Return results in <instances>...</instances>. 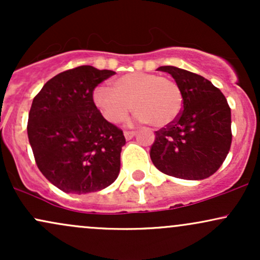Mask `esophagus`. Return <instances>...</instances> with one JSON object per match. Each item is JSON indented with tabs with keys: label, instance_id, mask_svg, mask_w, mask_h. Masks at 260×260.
<instances>
[{
	"label": "esophagus",
	"instance_id": "esophagus-1",
	"mask_svg": "<svg viewBox=\"0 0 260 260\" xmlns=\"http://www.w3.org/2000/svg\"><path fill=\"white\" fill-rule=\"evenodd\" d=\"M123 134H124V138H126L127 140H129V139H132L134 136H136V132H133V131H126Z\"/></svg>",
	"mask_w": 260,
	"mask_h": 260
}]
</instances>
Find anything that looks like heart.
<instances>
[{"mask_svg": "<svg viewBox=\"0 0 260 260\" xmlns=\"http://www.w3.org/2000/svg\"><path fill=\"white\" fill-rule=\"evenodd\" d=\"M111 90L99 86L92 92V101L101 116L112 124L126 121L132 106L138 121L164 128L177 120L183 106L180 85L154 73L124 74L112 80Z\"/></svg>", "mask_w": 260, "mask_h": 260, "instance_id": "b5f03b06", "label": "heart"}]
</instances>
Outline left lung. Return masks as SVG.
<instances>
[{
    "mask_svg": "<svg viewBox=\"0 0 260 260\" xmlns=\"http://www.w3.org/2000/svg\"><path fill=\"white\" fill-rule=\"evenodd\" d=\"M171 74L183 95L178 118L157 131L150 149L155 168L182 180H204L219 170L231 147V110L223 94L204 77L174 66Z\"/></svg>",
    "mask_w": 260,
    "mask_h": 260,
    "instance_id": "1",
    "label": "left lung"
}]
</instances>
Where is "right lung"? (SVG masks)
<instances>
[{"label": "right lung", "mask_w": 260, "mask_h": 260, "mask_svg": "<svg viewBox=\"0 0 260 260\" xmlns=\"http://www.w3.org/2000/svg\"><path fill=\"white\" fill-rule=\"evenodd\" d=\"M80 66L50 79L32 100L28 138L39 170L66 193L86 194L118 177L123 132L101 116L95 86L113 76Z\"/></svg>", "instance_id": "1"}]
</instances>
